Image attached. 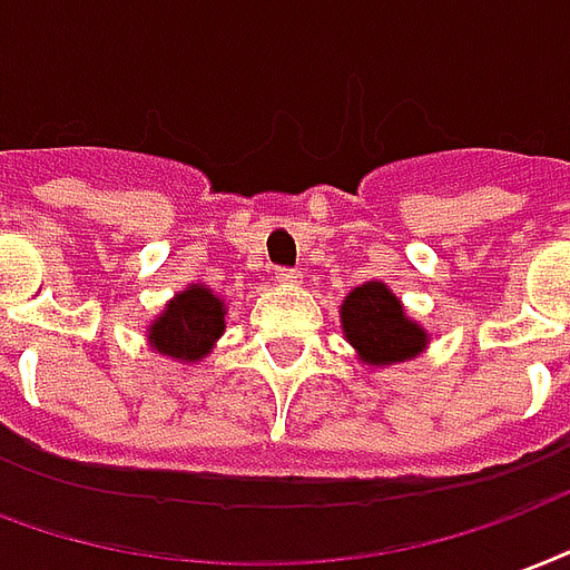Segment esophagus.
<instances>
[{
    "instance_id": "34e87169",
    "label": "esophagus",
    "mask_w": 570,
    "mask_h": 570,
    "mask_svg": "<svg viewBox=\"0 0 570 570\" xmlns=\"http://www.w3.org/2000/svg\"><path fill=\"white\" fill-rule=\"evenodd\" d=\"M274 277H277V284H284V286L302 284V272H298V268H277Z\"/></svg>"
}]
</instances>
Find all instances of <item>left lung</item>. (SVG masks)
<instances>
[{
	"instance_id": "obj_1",
	"label": "left lung",
	"mask_w": 570,
	"mask_h": 570,
	"mask_svg": "<svg viewBox=\"0 0 570 570\" xmlns=\"http://www.w3.org/2000/svg\"><path fill=\"white\" fill-rule=\"evenodd\" d=\"M344 335L368 365L414 360L425 350V328L404 314L402 302L381 281L356 286L341 305Z\"/></svg>"
}]
</instances>
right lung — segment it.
Wrapping results in <instances>:
<instances>
[{
	"instance_id": "right-lung-1",
	"label": "right lung",
	"mask_w": 570,
	"mask_h": 570,
	"mask_svg": "<svg viewBox=\"0 0 570 570\" xmlns=\"http://www.w3.org/2000/svg\"><path fill=\"white\" fill-rule=\"evenodd\" d=\"M226 332V305L208 286L193 284L171 298L150 323L147 341L156 353L178 362H202Z\"/></svg>"
}]
</instances>
